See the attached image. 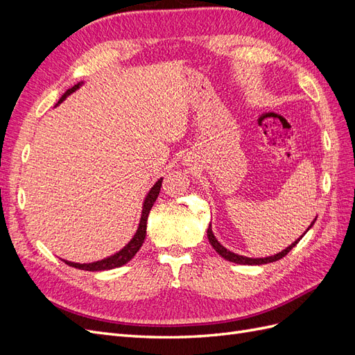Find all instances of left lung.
I'll return each mask as SVG.
<instances>
[{
	"mask_svg": "<svg viewBox=\"0 0 355 355\" xmlns=\"http://www.w3.org/2000/svg\"><path fill=\"white\" fill-rule=\"evenodd\" d=\"M314 222H315V219H314ZM314 222L311 223V227H313L314 225ZM311 227H308V230L311 228ZM306 230V231H308ZM306 231L304 232V235L306 234ZM302 235V237H304ZM302 237L300 239H297L295 243H292L290 244L287 249H284L283 252H280V253H277V254H274V256H270V257H257V259H253V257H245V256H240V254H235V253H232V252H230V250H227L225 249V247L214 239V235H213V232H211V225H209V230H207V239H209V241H210V244L213 245V249L216 250L223 259H227V261H230V262H235V263H240V265H263V263H270V262H275V261H280L282 257H284L290 250L293 249V247L302 240Z\"/></svg>",
	"mask_w": 355,
	"mask_h": 355,
	"instance_id": "obj_1",
	"label": "left lung"
}]
</instances>
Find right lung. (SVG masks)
<instances>
[{
  "label": "right lung",
  "mask_w": 355,
  "mask_h": 355,
  "mask_svg": "<svg viewBox=\"0 0 355 355\" xmlns=\"http://www.w3.org/2000/svg\"><path fill=\"white\" fill-rule=\"evenodd\" d=\"M80 87V83L75 84L73 87H71L69 90L65 92V94L62 96V98L59 99L58 105L67 98V96H69L71 93H73L75 90H77ZM161 182H163V179H159L157 184L151 188V191L148 192V196L145 198V202H144V209H142V216H141V223H139V228L135 234V237L130 240V243H128L124 249H121L118 253H115L114 256H110L106 257V259H102V261H98V262H93V263H75V262H68L65 261V263H68L69 266H73V268H78V270H84V271H103V270H112V268H118L121 266L124 263H127L128 261L132 259V257L139 252V249H141L142 244H144V240H145V235H146V220H148V214L149 211H151L154 202L159 194V189H161Z\"/></svg>",
  "instance_id": "1"
}]
</instances>
